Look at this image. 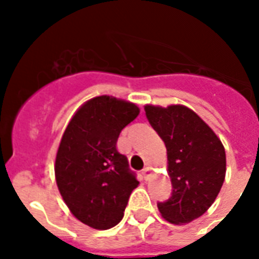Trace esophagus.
Masks as SVG:
<instances>
[{
    "label": "esophagus",
    "mask_w": 259,
    "mask_h": 259,
    "mask_svg": "<svg viewBox=\"0 0 259 259\" xmlns=\"http://www.w3.org/2000/svg\"><path fill=\"white\" fill-rule=\"evenodd\" d=\"M141 173H142V177H144L145 180H148L150 176V168H148V166H146V168H144V169H142Z\"/></svg>",
    "instance_id": "obj_1"
}]
</instances>
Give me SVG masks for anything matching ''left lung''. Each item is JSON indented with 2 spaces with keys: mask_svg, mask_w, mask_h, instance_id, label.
<instances>
[{
  "mask_svg": "<svg viewBox=\"0 0 259 259\" xmlns=\"http://www.w3.org/2000/svg\"><path fill=\"white\" fill-rule=\"evenodd\" d=\"M148 121L166 146L172 195L158 203L164 219L185 225L211 207L226 176V152L212 129L183 105L145 106Z\"/></svg>",
  "mask_w": 259,
  "mask_h": 259,
  "instance_id": "left-lung-1",
  "label": "left lung"
}]
</instances>
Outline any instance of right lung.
Listing matches in <instances>:
<instances>
[{
	"mask_svg": "<svg viewBox=\"0 0 259 259\" xmlns=\"http://www.w3.org/2000/svg\"><path fill=\"white\" fill-rule=\"evenodd\" d=\"M138 114L132 102L95 97L80 106L63 134L55 161L56 184L72 215L93 229L117 226L140 184L127 157L117 150L119 133Z\"/></svg>",
	"mask_w": 259,
	"mask_h": 259,
	"instance_id": "1",
	"label": "right lung"
}]
</instances>
